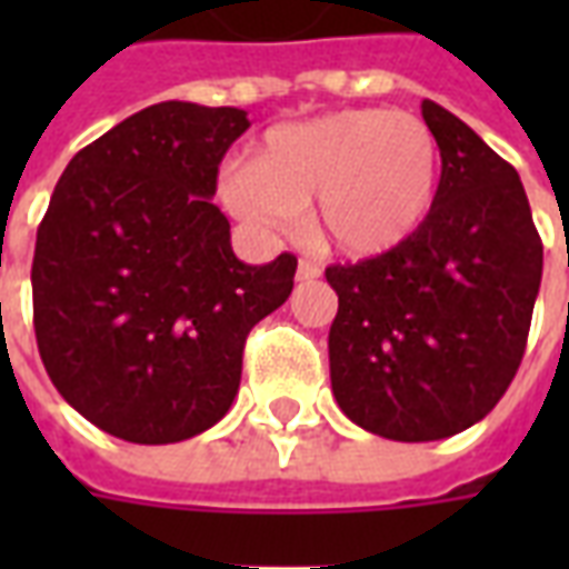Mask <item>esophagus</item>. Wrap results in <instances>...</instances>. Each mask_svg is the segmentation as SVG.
Instances as JSON below:
<instances>
[{"mask_svg": "<svg viewBox=\"0 0 569 569\" xmlns=\"http://www.w3.org/2000/svg\"><path fill=\"white\" fill-rule=\"evenodd\" d=\"M320 273H322V271H320V264H313V261H308V259L298 261L296 277H298V280H301V283H305V280H317Z\"/></svg>", "mask_w": 569, "mask_h": 569, "instance_id": "1", "label": "esophagus"}]
</instances>
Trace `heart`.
<instances>
[{
	"label": "heart",
	"instance_id": "obj_1",
	"mask_svg": "<svg viewBox=\"0 0 569 569\" xmlns=\"http://www.w3.org/2000/svg\"><path fill=\"white\" fill-rule=\"evenodd\" d=\"M441 151L423 118L341 109L271 128L249 161L224 167V210L256 234H286L310 203V231L347 259L393 252L439 200Z\"/></svg>",
	"mask_w": 569,
	"mask_h": 569
}]
</instances>
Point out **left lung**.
Instances as JSON below:
<instances>
[{
	"mask_svg": "<svg viewBox=\"0 0 569 569\" xmlns=\"http://www.w3.org/2000/svg\"><path fill=\"white\" fill-rule=\"evenodd\" d=\"M420 109L441 151L427 224L393 252L326 268L332 393L357 427L393 441L448 439L500 402L542 280L512 163L439 103Z\"/></svg>",
	"mask_w": 569,
	"mask_h": 569,
	"instance_id": "1",
	"label": "left lung"
}]
</instances>
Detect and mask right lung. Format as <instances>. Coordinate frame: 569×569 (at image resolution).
I'll list each match as a JSON object with an SVG mask.
<instances>
[{
    "label": "right lung",
    "instance_id": "add662e5",
    "mask_svg": "<svg viewBox=\"0 0 569 569\" xmlns=\"http://www.w3.org/2000/svg\"><path fill=\"white\" fill-rule=\"evenodd\" d=\"M234 106L167 100L67 163L32 256L44 371L109 436L170 445L228 415L249 329L292 292L296 256L247 264L212 203Z\"/></svg>",
    "mask_w": 569,
    "mask_h": 569
}]
</instances>
